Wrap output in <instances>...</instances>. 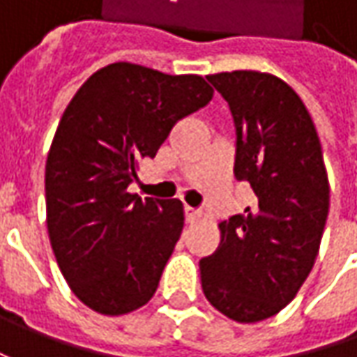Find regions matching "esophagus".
<instances>
[{
    "instance_id": "obj_1",
    "label": "esophagus",
    "mask_w": 357,
    "mask_h": 357,
    "mask_svg": "<svg viewBox=\"0 0 357 357\" xmlns=\"http://www.w3.org/2000/svg\"><path fill=\"white\" fill-rule=\"evenodd\" d=\"M185 218L188 225H195V222H199L200 218H202V213L200 211H195V208H185Z\"/></svg>"
}]
</instances>
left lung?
Here are the masks:
<instances>
[{
    "label": "left lung",
    "instance_id": "obj_1",
    "mask_svg": "<svg viewBox=\"0 0 357 357\" xmlns=\"http://www.w3.org/2000/svg\"><path fill=\"white\" fill-rule=\"evenodd\" d=\"M236 125L234 176L256 202L222 220L220 244L200 260L202 292L238 324L262 322L288 306L320 250L330 183L306 105L280 77L260 71L206 75Z\"/></svg>",
    "mask_w": 357,
    "mask_h": 357
}]
</instances>
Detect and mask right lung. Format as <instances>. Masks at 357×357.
Instances as JSON below:
<instances>
[{
    "label": "right lung",
    "instance_id": "1",
    "mask_svg": "<svg viewBox=\"0 0 357 357\" xmlns=\"http://www.w3.org/2000/svg\"><path fill=\"white\" fill-rule=\"evenodd\" d=\"M213 93L204 77L119 61L95 71L63 111L45 162L47 232L71 292L93 312L123 316L157 292L185 208L127 186Z\"/></svg>",
    "mask_w": 357,
    "mask_h": 357
}]
</instances>
